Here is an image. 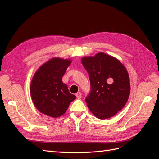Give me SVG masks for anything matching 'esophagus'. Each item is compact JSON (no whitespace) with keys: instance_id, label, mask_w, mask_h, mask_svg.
<instances>
[{"instance_id":"obj_1","label":"esophagus","mask_w":159,"mask_h":159,"mask_svg":"<svg viewBox=\"0 0 159 159\" xmlns=\"http://www.w3.org/2000/svg\"><path fill=\"white\" fill-rule=\"evenodd\" d=\"M75 96L77 97L78 99H80L81 98V93L80 92H78L75 94Z\"/></svg>"}]
</instances>
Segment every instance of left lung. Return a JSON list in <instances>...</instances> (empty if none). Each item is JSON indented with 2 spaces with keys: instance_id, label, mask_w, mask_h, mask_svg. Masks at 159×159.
<instances>
[{
  "instance_id": "8db88e82",
  "label": "left lung",
  "mask_w": 159,
  "mask_h": 159,
  "mask_svg": "<svg viewBox=\"0 0 159 159\" xmlns=\"http://www.w3.org/2000/svg\"><path fill=\"white\" fill-rule=\"evenodd\" d=\"M81 63L90 80L91 91L85 99L90 111L99 119L114 116L129 97L131 88L125 67L103 52L83 57Z\"/></svg>"
}]
</instances>
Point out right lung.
<instances>
[{
  "instance_id": "right-lung-1",
  "label": "right lung",
  "mask_w": 159,
  "mask_h": 159,
  "mask_svg": "<svg viewBox=\"0 0 159 159\" xmlns=\"http://www.w3.org/2000/svg\"><path fill=\"white\" fill-rule=\"evenodd\" d=\"M71 63L68 59L54 57L42 65L34 75L30 95L35 107L42 113L59 117L76 98L62 82V77Z\"/></svg>"
}]
</instances>
